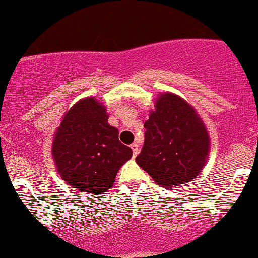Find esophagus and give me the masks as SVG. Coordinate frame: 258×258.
Instances as JSON below:
<instances>
[{
  "mask_svg": "<svg viewBox=\"0 0 258 258\" xmlns=\"http://www.w3.org/2000/svg\"><path fill=\"white\" fill-rule=\"evenodd\" d=\"M131 147H132V150H133V156H134V157H136V156L138 155V152H139L138 145H137V143H133V145H132Z\"/></svg>",
  "mask_w": 258,
  "mask_h": 258,
  "instance_id": "34e87169",
  "label": "esophagus"
}]
</instances>
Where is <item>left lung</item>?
I'll list each match as a JSON object with an SVG mask.
<instances>
[{"label": "left lung", "instance_id": "1", "mask_svg": "<svg viewBox=\"0 0 258 258\" xmlns=\"http://www.w3.org/2000/svg\"><path fill=\"white\" fill-rule=\"evenodd\" d=\"M145 127V143L136 162L156 183L171 189L200 174L209 157L210 138L186 101L169 92L160 93Z\"/></svg>", "mask_w": 258, "mask_h": 258}]
</instances>
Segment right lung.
I'll return each mask as SVG.
<instances>
[{
  "instance_id": "1",
  "label": "right lung",
  "mask_w": 258,
  "mask_h": 258,
  "mask_svg": "<svg viewBox=\"0 0 258 258\" xmlns=\"http://www.w3.org/2000/svg\"><path fill=\"white\" fill-rule=\"evenodd\" d=\"M107 120L105 106L94 97H87L65 113L56 129L52 158L62 180L72 188L103 195L133 155Z\"/></svg>"
}]
</instances>
